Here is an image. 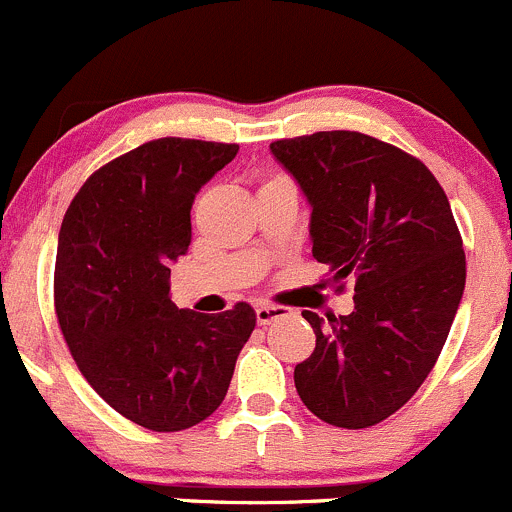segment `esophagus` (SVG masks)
<instances>
[{"mask_svg": "<svg viewBox=\"0 0 512 512\" xmlns=\"http://www.w3.org/2000/svg\"><path fill=\"white\" fill-rule=\"evenodd\" d=\"M288 316V308L283 306H271V303H258L256 306V321L261 326H268V323L278 321V318Z\"/></svg>", "mask_w": 512, "mask_h": 512, "instance_id": "34e87169", "label": "esophagus"}]
</instances>
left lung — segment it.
I'll use <instances>...</instances> for the list:
<instances>
[{
	"mask_svg": "<svg viewBox=\"0 0 512 512\" xmlns=\"http://www.w3.org/2000/svg\"><path fill=\"white\" fill-rule=\"evenodd\" d=\"M311 204L313 258L356 276L348 316L303 311L316 348L293 371L303 406L331 426H376L438 361L465 288V251L428 166L361 131L271 144Z\"/></svg>",
	"mask_w": 512,
	"mask_h": 512,
	"instance_id": "obj_1",
	"label": "left lung"
}]
</instances>
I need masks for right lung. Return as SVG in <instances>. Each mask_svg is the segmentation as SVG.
I'll use <instances>...</instances> for the list:
<instances>
[{"instance_id":"right-lung-1","label":"right lung","mask_w":512,"mask_h":512,"mask_svg":"<svg viewBox=\"0 0 512 512\" xmlns=\"http://www.w3.org/2000/svg\"><path fill=\"white\" fill-rule=\"evenodd\" d=\"M239 144L146 141L84 181L59 231L54 308L89 386L156 433L206 421L256 326L249 303L196 313L169 298L191 244V204Z\"/></svg>"}]
</instances>
